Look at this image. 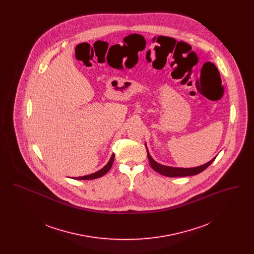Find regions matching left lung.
<instances>
[{
  "label": "left lung",
  "mask_w": 254,
  "mask_h": 254,
  "mask_svg": "<svg viewBox=\"0 0 254 254\" xmlns=\"http://www.w3.org/2000/svg\"><path fill=\"white\" fill-rule=\"evenodd\" d=\"M145 147H146V145H145ZM146 151H147V157L149 160V164H150L151 168L155 171L159 172L160 174L168 176V177H184V176H192V175L199 174L200 172L204 171L208 166H210L216 158H213L206 164H204L199 167H195V168H174V167H169V166H164V165L159 164L155 160H153V158L151 157V155L148 152L147 147H146Z\"/></svg>",
  "instance_id": "obj_1"
}]
</instances>
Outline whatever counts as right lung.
Returning <instances> with one entry per match:
<instances>
[{"label":"right lung","mask_w":254,"mask_h":254,"mask_svg":"<svg viewBox=\"0 0 254 254\" xmlns=\"http://www.w3.org/2000/svg\"><path fill=\"white\" fill-rule=\"evenodd\" d=\"M114 157H115V154H112L111 157L109 159V163L103 168V169L98 170L96 172L92 173V174H89V175H85V176H80V177H73V179H76V180H93V179H96L99 177H102L103 175H105L106 173H108L109 169H111L112 167V164H113V161H114Z\"/></svg>","instance_id":"1"}]
</instances>
